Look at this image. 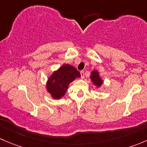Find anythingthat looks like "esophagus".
I'll return each instance as SVG.
<instances>
[{"label": "esophagus", "mask_w": 147, "mask_h": 147, "mask_svg": "<svg viewBox=\"0 0 147 147\" xmlns=\"http://www.w3.org/2000/svg\"><path fill=\"white\" fill-rule=\"evenodd\" d=\"M80 75H81V78H84V71H81L80 72Z\"/></svg>", "instance_id": "esophagus-1"}]
</instances>
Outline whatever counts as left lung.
<instances>
[{
    "instance_id": "obj_1",
    "label": "left lung",
    "mask_w": 147,
    "mask_h": 147,
    "mask_svg": "<svg viewBox=\"0 0 147 147\" xmlns=\"http://www.w3.org/2000/svg\"><path fill=\"white\" fill-rule=\"evenodd\" d=\"M90 79L92 81L93 84L97 86V87H100L102 84V83H103V80L101 79V78L100 76V74H99L98 71L97 70H93L91 72Z\"/></svg>"
}]
</instances>
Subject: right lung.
<instances>
[{
	"label": "right lung",
	"instance_id": "add662e5",
	"mask_svg": "<svg viewBox=\"0 0 147 147\" xmlns=\"http://www.w3.org/2000/svg\"><path fill=\"white\" fill-rule=\"evenodd\" d=\"M78 78H80L79 71L72 65L65 64L50 75L46 88L53 98L59 100L65 95L69 83Z\"/></svg>",
	"mask_w": 147,
	"mask_h": 147
}]
</instances>
